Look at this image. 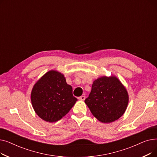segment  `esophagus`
<instances>
[{"mask_svg":"<svg viewBox=\"0 0 157 157\" xmlns=\"http://www.w3.org/2000/svg\"><path fill=\"white\" fill-rule=\"evenodd\" d=\"M85 98H86V97H85V95H82V96H81V97H79L78 98V99L80 100V101H85Z\"/></svg>","mask_w":157,"mask_h":157,"instance_id":"34e87169","label":"esophagus"}]
</instances>
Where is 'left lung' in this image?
<instances>
[{
    "mask_svg": "<svg viewBox=\"0 0 157 157\" xmlns=\"http://www.w3.org/2000/svg\"><path fill=\"white\" fill-rule=\"evenodd\" d=\"M85 102L94 116L102 123H111L124 114L128 102L125 86L115 76L95 80Z\"/></svg>",
    "mask_w": 157,
    "mask_h": 157,
    "instance_id": "left-lung-1",
    "label": "left lung"
}]
</instances>
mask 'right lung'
<instances>
[{
	"label": "right lung",
	"mask_w": 157,
	"mask_h": 157,
	"mask_svg": "<svg viewBox=\"0 0 157 157\" xmlns=\"http://www.w3.org/2000/svg\"><path fill=\"white\" fill-rule=\"evenodd\" d=\"M77 101L72 95V86L66 83L63 74L56 71L46 72L31 92L33 108L41 119L48 122L60 120Z\"/></svg>",
	"instance_id": "right-lung-1"
}]
</instances>
